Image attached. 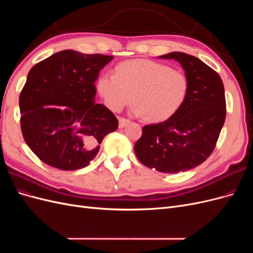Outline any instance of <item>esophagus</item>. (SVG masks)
Returning a JSON list of instances; mask_svg holds the SVG:
<instances>
[{
  "label": "esophagus",
  "mask_w": 253,
  "mask_h": 253,
  "mask_svg": "<svg viewBox=\"0 0 253 253\" xmlns=\"http://www.w3.org/2000/svg\"><path fill=\"white\" fill-rule=\"evenodd\" d=\"M128 124H129V120H127V119H126V118H122V117L119 118V127H120V128L125 127V126H127Z\"/></svg>",
  "instance_id": "esophagus-1"
}]
</instances>
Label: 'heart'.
I'll return each instance as SVG.
<instances>
[{"instance_id":"heart-1","label":"heart","mask_w":253,"mask_h":253,"mask_svg":"<svg viewBox=\"0 0 253 253\" xmlns=\"http://www.w3.org/2000/svg\"><path fill=\"white\" fill-rule=\"evenodd\" d=\"M97 90L112 111L132 101L136 116L157 122L170 118L183 103L188 80L180 71L151 60H131L116 66V75L104 73Z\"/></svg>"}]
</instances>
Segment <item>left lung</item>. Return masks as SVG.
I'll return each instance as SVG.
<instances>
[{
    "label": "left lung",
    "instance_id": "left-lung-1",
    "mask_svg": "<svg viewBox=\"0 0 253 253\" xmlns=\"http://www.w3.org/2000/svg\"><path fill=\"white\" fill-rule=\"evenodd\" d=\"M158 58L181 65L188 80L187 96L169 119L143 126L134 151L151 169L189 171L203 164L215 147L226 118L224 84L215 71L188 53L173 51Z\"/></svg>",
    "mask_w": 253,
    "mask_h": 253
}]
</instances>
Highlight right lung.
<instances>
[{"mask_svg": "<svg viewBox=\"0 0 253 253\" xmlns=\"http://www.w3.org/2000/svg\"><path fill=\"white\" fill-rule=\"evenodd\" d=\"M112 56L66 49L36 64L20 94L23 137L43 163L63 171L85 168L118 120L95 102V80Z\"/></svg>", "mask_w": 253, "mask_h": 253, "instance_id": "add662e5", "label": "right lung"}]
</instances>
